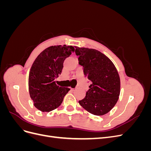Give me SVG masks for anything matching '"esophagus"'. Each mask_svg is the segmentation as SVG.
<instances>
[{
  "label": "esophagus",
  "instance_id": "34e87169",
  "mask_svg": "<svg viewBox=\"0 0 151 151\" xmlns=\"http://www.w3.org/2000/svg\"><path fill=\"white\" fill-rule=\"evenodd\" d=\"M76 89V88H71L72 91H75Z\"/></svg>",
  "mask_w": 151,
  "mask_h": 151
}]
</instances>
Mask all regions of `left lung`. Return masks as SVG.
I'll use <instances>...</instances> for the list:
<instances>
[{
  "mask_svg": "<svg viewBox=\"0 0 151 151\" xmlns=\"http://www.w3.org/2000/svg\"><path fill=\"white\" fill-rule=\"evenodd\" d=\"M79 64L91 85L84 99L79 101L86 111L103 115L116 104L120 93V80L113 62L98 50L76 47Z\"/></svg>",
  "mask_w": 151,
  "mask_h": 151,
  "instance_id": "1",
  "label": "left lung"
}]
</instances>
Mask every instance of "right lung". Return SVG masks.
<instances>
[{"instance_id":"right-lung-1","label":"right lung","mask_w":151,"mask_h":151,"mask_svg":"<svg viewBox=\"0 0 151 151\" xmlns=\"http://www.w3.org/2000/svg\"><path fill=\"white\" fill-rule=\"evenodd\" d=\"M75 50L65 45L50 47L41 53L32 65L29 74V92L35 106L43 112L57 108L70 90L56 84L63 62Z\"/></svg>"}]
</instances>
